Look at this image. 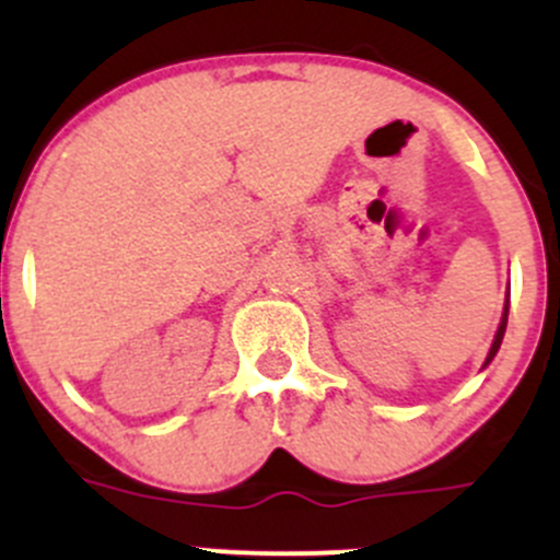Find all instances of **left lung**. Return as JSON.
Listing matches in <instances>:
<instances>
[{
  "label": "left lung",
  "instance_id": "1",
  "mask_svg": "<svg viewBox=\"0 0 560 560\" xmlns=\"http://www.w3.org/2000/svg\"><path fill=\"white\" fill-rule=\"evenodd\" d=\"M506 312H510V303H506V308H504V319H501V325H499V332H495V341H493V347H490V354H488V360H485V365H488L490 360L495 358V352H499V347H501V338H504V330H506Z\"/></svg>",
  "mask_w": 560,
  "mask_h": 560
}]
</instances>
